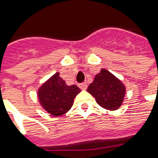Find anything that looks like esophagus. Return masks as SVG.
Masks as SVG:
<instances>
[{
    "label": "esophagus",
    "mask_w": 158,
    "mask_h": 158,
    "mask_svg": "<svg viewBox=\"0 0 158 158\" xmlns=\"http://www.w3.org/2000/svg\"><path fill=\"white\" fill-rule=\"evenodd\" d=\"M79 87L82 89V90H85V89H87V87H88V86H87L86 83H82V84H79Z\"/></svg>",
    "instance_id": "1"
}]
</instances>
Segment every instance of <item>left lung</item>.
<instances>
[{
  "label": "left lung",
  "mask_w": 158,
  "mask_h": 158,
  "mask_svg": "<svg viewBox=\"0 0 158 158\" xmlns=\"http://www.w3.org/2000/svg\"><path fill=\"white\" fill-rule=\"evenodd\" d=\"M87 91L94 97L97 103L106 110L119 109L124 100L125 87L120 79L105 69L94 78Z\"/></svg>",
  "instance_id": "left-lung-1"
}]
</instances>
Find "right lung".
Here are the masks:
<instances>
[{"label":"right lung","mask_w":158,"mask_h":158,"mask_svg":"<svg viewBox=\"0 0 158 158\" xmlns=\"http://www.w3.org/2000/svg\"><path fill=\"white\" fill-rule=\"evenodd\" d=\"M80 91L76 85H66L59 73H56L40 87L38 95L42 106L51 115L59 116L71 108Z\"/></svg>","instance_id":"obj_1"}]
</instances>
